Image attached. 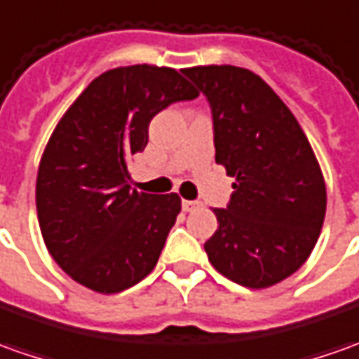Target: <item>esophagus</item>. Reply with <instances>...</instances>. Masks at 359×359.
Wrapping results in <instances>:
<instances>
[{"mask_svg": "<svg viewBox=\"0 0 359 359\" xmlns=\"http://www.w3.org/2000/svg\"><path fill=\"white\" fill-rule=\"evenodd\" d=\"M200 204L198 200H182V210L184 212H194V210H198Z\"/></svg>", "mask_w": 359, "mask_h": 359, "instance_id": "obj_1", "label": "esophagus"}]
</instances>
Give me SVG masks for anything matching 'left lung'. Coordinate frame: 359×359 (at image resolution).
I'll return each instance as SVG.
<instances>
[{"mask_svg": "<svg viewBox=\"0 0 359 359\" xmlns=\"http://www.w3.org/2000/svg\"><path fill=\"white\" fill-rule=\"evenodd\" d=\"M182 72L208 97L216 163L236 179L230 206L214 210L218 230L204 250L230 281L273 287L301 269L323 230L318 159L291 109L255 72L230 65Z\"/></svg>", "mask_w": 359, "mask_h": 359, "instance_id": "1", "label": "left lung"}]
</instances>
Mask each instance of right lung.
I'll return each instance as SVG.
<instances>
[{"mask_svg": "<svg viewBox=\"0 0 359 359\" xmlns=\"http://www.w3.org/2000/svg\"><path fill=\"white\" fill-rule=\"evenodd\" d=\"M198 90L175 68L106 70L65 111L36 172V216L48 253L86 289L114 294L145 279L180 214V196L129 187L149 121Z\"/></svg>", "mask_w": 359, "mask_h": 359, "instance_id": "1", "label": "right lung"}]
</instances>
